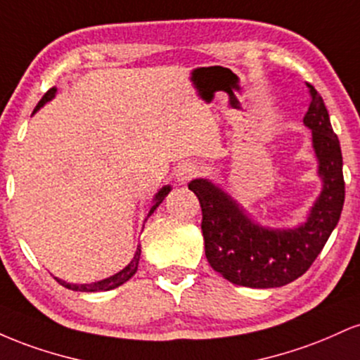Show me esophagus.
Instances as JSON below:
<instances>
[{
    "instance_id": "34e87169",
    "label": "esophagus",
    "mask_w": 360,
    "mask_h": 360,
    "mask_svg": "<svg viewBox=\"0 0 360 360\" xmlns=\"http://www.w3.org/2000/svg\"><path fill=\"white\" fill-rule=\"evenodd\" d=\"M201 174V167L194 162H184L176 169V177L181 184L189 183V181L194 179L196 176Z\"/></svg>"
}]
</instances>
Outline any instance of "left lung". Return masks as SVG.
<instances>
[{
    "label": "left lung",
    "mask_w": 360,
    "mask_h": 360,
    "mask_svg": "<svg viewBox=\"0 0 360 360\" xmlns=\"http://www.w3.org/2000/svg\"><path fill=\"white\" fill-rule=\"evenodd\" d=\"M309 91L304 125L311 128L323 191L308 221L295 230H267L243 214L225 193L205 179L189 189L201 205V232L210 266L230 283L247 288H279L303 276L315 262L340 220L345 200L342 150L318 91Z\"/></svg>",
    "instance_id": "obj_1"
}]
</instances>
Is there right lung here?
Instances as JSON below:
<instances>
[{"mask_svg":"<svg viewBox=\"0 0 360 360\" xmlns=\"http://www.w3.org/2000/svg\"><path fill=\"white\" fill-rule=\"evenodd\" d=\"M56 91H57V88H51V89H49L47 93H45L44 96H42V100L39 101V105L35 106V110H34V111L39 110L40 106H44L45 103H47L49 100H52L53 94H56ZM169 191H171V188H169V186H166V188H162V189H160L159 193H157V196H155V203H154V206H152V208H150V212H148L147 217H150V214L155 212V208H157V206H159L160 203H162V200H164V198H166V194H167ZM139 260H140V247L137 249V252H135V255H134V259H131V262L128 264V266L125 267V269L120 271L118 274L111 276V278H108V279L98 281V283H93V284H79V286H77V284H69V283H65V281H60V279H57V278H56V279H57V283L62 284V286L68 288V289H72V291H81V292L108 291V289H115V288L122 286L123 283H127V281L130 279L131 276L135 274V272H137Z\"/></svg>","mask_w":360,"mask_h":360,"instance_id":"obj_1","label":"right lung"}]
</instances>
